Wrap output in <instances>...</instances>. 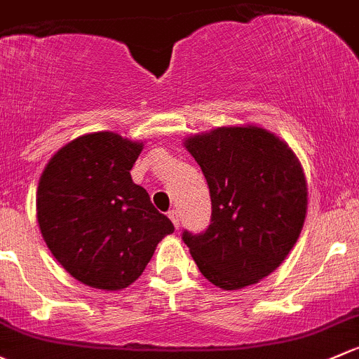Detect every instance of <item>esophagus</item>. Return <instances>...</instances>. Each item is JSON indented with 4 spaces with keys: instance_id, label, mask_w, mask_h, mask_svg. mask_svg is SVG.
Returning a JSON list of instances; mask_svg holds the SVG:
<instances>
[{
    "instance_id": "esophagus-1",
    "label": "esophagus",
    "mask_w": 359,
    "mask_h": 359,
    "mask_svg": "<svg viewBox=\"0 0 359 359\" xmlns=\"http://www.w3.org/2000/svg\"><path fill=\"white\" fill-rule=\"evenodd\" d=\"M168 218L173 222V225H175V229L179 230V225H180V224H179V211L172 210V211H170V213H168Z\"/></svg>"
}]
</instances>
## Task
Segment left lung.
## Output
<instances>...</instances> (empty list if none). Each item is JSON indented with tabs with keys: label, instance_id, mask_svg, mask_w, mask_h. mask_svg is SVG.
Returning <instances> with one entry per match:
<instances>
[{
	"label": "left lung",
	"instance_id": "left-lung-1",
	"mask_svg": "<svg viewBox=\"0 0 359 359\" xmlns=\"http://www.w3.org/2000/svg\"><path fill=\"white\" fill-rule=\"evenodd\" d=\"M211 196V224L182 233L199 271L236 290L277 270L296 244L308 210L304 170L273 132L256 126L218 127L184 139Z\"/></svg>",
	"mask_w": 359,
	"mask_h": 359
}]
</instances>
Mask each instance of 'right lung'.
I'll return each instance as SVG.
<instances>
[{
	"label": "right lung",
	"mask_w": 359,
	"mask_h": 359,
	"mask_svg": "<svg viewBox=\"0 0 359 359\" xmlns=\"http://www.w3.org/2000/svg\"><path fill=\"white\" fill-rule=\"evenodd\" d=\"M142 146L115 132L84 134L56 151L41 173L36 211L44 243L89 287H129L173 232L130 177Z\"/></svg>",
	"instance_id": "right-lung-1"
}]
</instances>
